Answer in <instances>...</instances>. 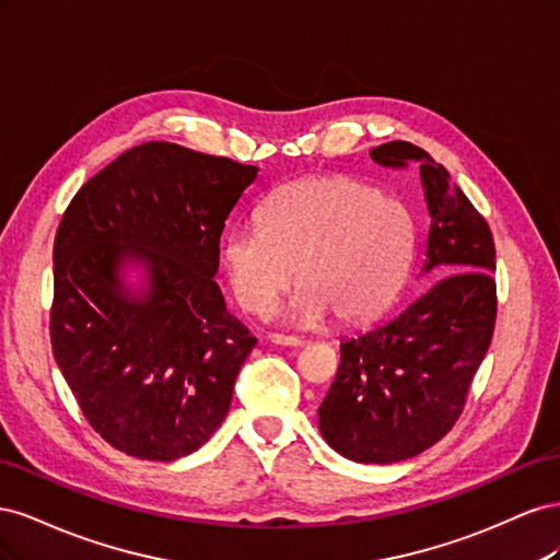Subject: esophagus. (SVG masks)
I'll use <instances>...</instances> for the list:
<instances>
[{"label": "esophagus", "instance_id": "esophagus-1", "mask_svg": "<svg viewBox=\"0 0 560 560\" xmlns=\"http://www.w3.org/2000/svg\"><path fill=\"white\" fill-rule=\"evenodd\" d=\"M268 341L270 343H278V346H303V338L299 336H287V334H268Z\"/></svg>", "mask_w": 560, "mask_h": 560}]
</instances>
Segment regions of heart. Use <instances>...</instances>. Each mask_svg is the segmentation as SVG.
Masks as SVG:
<instances>
[{"instance_id":"obj_1","label":"heart","mask_w":560,"mask_h":560,"mask_svg":"<svg viewBox=\"0 0 560 560\" xmlns=\"http://www.w3.org/2000/svg\"><path fill=\"white\" fill-rule=\"evenodd\" d=\"M416 257V219L395 196L350 177H306L270 194L257 226L226 233L222 261L247 313H266L299 270L282 315L315 325L334 315L360 325L399 294Z\"/></svg>"}]
</instances>
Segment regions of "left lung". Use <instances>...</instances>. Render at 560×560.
<instances>
[{
  "label": "left lung",
  "mask_w": 560,
  "mask_h": 560,
  "mask_svg": "<svg viewBox=\"0 0 560 560\" xmlns=\"http://www.w3.org/2000/svg\"><path fill=\"white\" fill-rule=\"evenodd\" d=\"M383 167H418L430 210L416 301L341 343V364L319 404V432L354 463L389 465L446 436L460 418L498 317L495 243L486 219L442 163L411 142L371 149Z\"/></svg>",
  "instance_id": "obj_1"
}]
</instances>
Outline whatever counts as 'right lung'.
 <instances>
[{"instance_id":"right-lung-1","label":"right lung","mask_w":560,"mask_h":560,"mask_svg":"<svg viewBox=\"0 0 560 560\" xmlns=\"http://www.w3.org/2000/svg\"><path fill=\"white\" fill-rule=\"evenodd\" d=\"M257 171L144 142L93 175L62 214L50 346L81 413L126 455L177 460L229 413L257 338L214 282L219 235ZM128 260L148 268L142 298L117 278Z\"/></svg>"}]
</instances>
